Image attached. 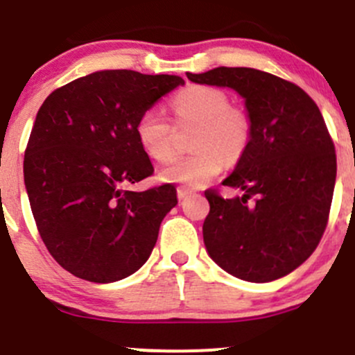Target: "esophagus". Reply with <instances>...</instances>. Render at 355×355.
I'll list each match as a JSON object with an SVG mask.
<instances>
[{
    "label": "esophagus",
    "instance_id": "esophagus-1",
    "mask_svg": "<svg viewBox=\"0 0 355 355\" xmlns=\"http://www.w3.org/2000/svg\"><path fill=\"white\" fill-rule=\"evenodd\" d=\"M190 193V190L187 189V187H178L177 189V196H178V199H185V197H187Z\"/></svg>",
    "mask_w": 355,
    "mask_h": 355
}]
</instances>
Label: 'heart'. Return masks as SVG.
I'll return each mask as SVG.
<instances>
[{
    "mask_svg": "<svg viewBox=\"0 0 355 355\" xmlns=\"http://www.w3.org/2000/svg\"><path fill=\"white\" fill-rule=\"evenodd\" d=\"M178 122H197L192 139L193 155L178 156L159 171V178L185 187H202L221 171L223 162L234 165L248 148L252 121L245 110L231 105L223 89L193 85L171 100ZM136 137L149 158L166 162L173 156V130L158 107H149L136 122Z\"/></svg>",
    "mask_w": 355,
    "mask_h": 355,
    "instance_id": "b5f03b06",
    "label": "heart"
}]
</instances>
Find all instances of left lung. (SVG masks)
Segmentation results:
<instances>
[{"label": "left lung", "instance_id": "1", "mask_svg": "<svg viewBox=\"0 0 355 355\" xmlns=\"http://www.w3.org/2000/svg\"><path fill=\"white\" fill-rule=\"evenodd\" d=\"M187 78L234 89L252 121L248 148L223 180L243 196L206 190L209 257L248 282L284 277L318 246L334 197L337 158L322 112L304 89L266 71L223 66Z\"/></svg>", "mask_w": 355, "mask_h": 355}]
</instances>
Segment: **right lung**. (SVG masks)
<instances>
[{
  "label": "right lung",
  "instance_id": "obj_1",
  "mask_svg": "<svg viewBox=\"0 0 355 355\" xmlns=\"http://www.w3.org/2000/svg\"><path fill=\"white\" fill-rule=\"evenodd\" d=\"M185 85L180 76L95 71L54 89L37 112L24 178L40 238L62 268L89 282L121 281L146 263L171 184L134 192L153 175L136 137L139 115Z\"/></svg>",
  "mask_w": 355,
  "mask_h": 355
}]
</instances>
